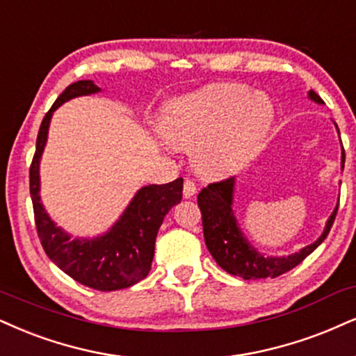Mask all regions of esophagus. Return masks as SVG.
I'll return each mask as SVG.
<instances>
[{
	"label": "esophagus",
	"instance_id": "1",
	"mask_svg": "<svg viewBox=\"0 0 356 356\" xmlns=\"http://www.w3.org/2000/svg\"><path fill=\"white\" fill-rule=\"evenodd\" d=\"M196 193H198V188H196L195 181H193V179H185V185H183V196H185V198H191V196H195Z\"/></svg>",
	"mask_w": 356,
	"mask_h": 356
}]
</instances>
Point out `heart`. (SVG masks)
<instances>
[{
    "instance_id": "1",
    "label": "heart",
    "mask_w": 356,
    "mask_h": 356,
    "mask_svg": "<svg viewBox=\"0 0 356 356\" xmlns=\"http://www.w3.org/2000/svg\"><path fill=\"white\" fill-rule=\"evenodd\" d=\"M274 108L264 94L239 84L209 86L170 104L163 135L171 145L191 148V163L206 178L229 175L259 150Z\"/></svg>"
}]
</instances>
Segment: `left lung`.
I'll return each instance as SVG.
<instances>
[{"mask_svg":"<svg viewBox=\"0 0 356 356\" xmlns=\"http://www.w3.org/2000/svg\"><path fill=\"white\" fill-rule=\"evenodd\" d=\"M309 97L320 105L325 104L314 90H309ZM337 130H339V127H337ZM343 165L345 150L341 147V168H343ZM234 185L236 178L232 177L222 179V181L211 183L201 190L198 195V206L201 214H203V234L208 251L211 252L219 267L245 280L266 277L274 279L299 266L309 254H312L323 243V239L330 232L333 221H335L337 211H339V203H337V208L328 218L322 236L314 244L305 245L299 252L291 254V256H264L245 239L244 232L241 231L238 225V219L232 211Z\"/></svg>","mask_w":356,"mask_h":356,"instance_id":"left-lung-1","label":"left lung"}]
</instances>
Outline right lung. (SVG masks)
Returning <instances> with one entry per match:
<instances>
[{
	"label": "right lung",
	"instance_id": "right-lung-1",
	"mask_svg": "<svg viewBox=\"0 0 356 356\" xmlns=\"http://www.w3.org/2000/svg\"><path fill=\"white\" fill-rule=\"evenodd\" d=\"M100 92L92 81H77L65 87L42 118L36 153L29 168V191L38 236L47 257L74 280L95 291L111 292L140 282L150 272L155 239L166 213L181 201L183 178L166 185L140 188L118 221L105 234L92 239H71L56 226L39 196V161L47 142L51 117L57 107L81 95Z\"/></svg>",
	"mask_w": 356,
	"mask_h": 356
}]
</instances>
